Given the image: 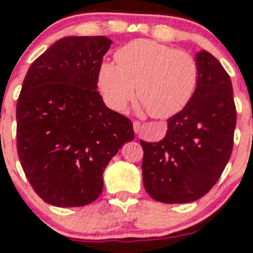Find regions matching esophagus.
<instances>
[{"mask_svg": "<svg viewBox=\"0 0 253 253\" xmlns=\"http://www.w3.org/2000/svg\"><path fill=\"white\" fill-rule=\"evenodd\" d=\"M133 129H134V132L138 134V133H140L141 130V123H139V121H133Z\"/></svg>", "mask_w": 253, "mask_h": 253, "instance_id": "esophagus-1", "label": "esophagus"}]
</instances>
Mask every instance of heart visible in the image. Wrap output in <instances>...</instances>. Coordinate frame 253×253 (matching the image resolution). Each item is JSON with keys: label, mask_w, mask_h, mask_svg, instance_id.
<instances>
[{"label": "heart", "mask_w": 253, "mask_h": 253, "mask_svg": "<svg viewBox=\"0 0 253 253\" xmlns=\"http://www.w3.org/2000/svg\"><path fill=\"white\" fill-rule=\"evenodd\" d=\"M115 62L98 68L97 84L112 109L123 110L136 96L141 109L155 118H170L187 106L195 92L199 65L191 54L149 39L119 48Z\"/></svg>", "instance_id": "b5f03b06"}]
</instances>
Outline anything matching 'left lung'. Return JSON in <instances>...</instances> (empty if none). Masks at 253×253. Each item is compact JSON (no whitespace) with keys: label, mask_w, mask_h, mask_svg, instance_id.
Masks as SVG:
<instances>
[{"label":"left lung","mask_w":253,"mask_h":253,"mask_svg":"<svg viewBox=\"0 0 253 253\" xmlns=\"http://www.w3.org/2000/svg\"><path fill=\"white\" fill-rule=\"evenodd\" d=\"M195 60L199 81L193 97L168 120L162 140H140L144 187L159 202L201 199L217 182L232 153L237 112L231 78L210 52H197Z\"/></svg>","instance_id":"left-lung-1"}]
</instances>
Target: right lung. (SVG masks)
<instances>
[{
  "label": "right lung",
  "instance_id": "add662e5",
  "mask_svg": "<svg viewBox=\"0 0 253 253\" xmlns=\"http://www.w3.org/2000/svg\"><path fill=\"white\" fill-rule=\"evenodd\" d=\"M112 40L65 37L28 69L16 104V146L32 188L57 207L94 202L103 171L134 138L129 119L97 91L98 68Z\"/></svg>",
  "mask_w": 253,
  "mask_h": 253
}]
</instances>
